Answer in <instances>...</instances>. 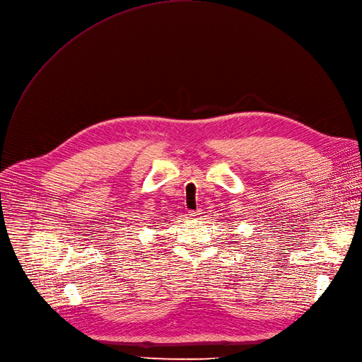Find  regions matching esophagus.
I'll return each instance as SVG.
<instances>
[{"label": "esophagus", "mask_w": 362, "mask_h": 362, "mask_svg": "<svg viewBox=\"0 0 362 362\" xmlns=\"http://www.w3.org/2000/svg\"><path fill=\"white\" fill-rule=\"evenodd\" d=\"M189 215L192 216V218H199V216L202 215V211H200V209H197V211H190Z\"/></svg>", "instance_id": "1"}]
</instances>
